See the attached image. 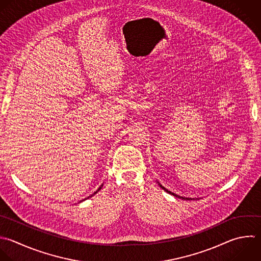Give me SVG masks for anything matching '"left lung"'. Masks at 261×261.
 Here are the masks:
<instances>
[{
	"label": "left lung",
	"mask_w": 261,
	"mask_h": 261,
	"mask_svg": "<svg viewBox=\"0 0 261 261\" xmlns=\"http://www.w3.org/2000/svg\"><path fill=\"white\" fill-rule=\"evenodd\" d=\"M158 185H159V186H160V187H161V188H162V189H163L165 192H167V193H168V194H170V195H173V196H174V197H176V198H179V199H182V200H190V199H191V198H185V197H180V196H178V195H176V194H174V193H172V192L168 191L166 188H164V187H163L162 185H160L159 182H158Z\"/></svg>",
	"instance_id": "8db88e82"
}]
</instances>
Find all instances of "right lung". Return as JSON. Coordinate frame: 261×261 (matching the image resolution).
Segmentation results:
<instances>
[{"label":"right lung","mask_w":261,"mask_h":261,"mask_svg":"<svg viewBox=\"0 0 261 261\" xmlns=\"http://www.w3.org/2000/svg\"><path fill=\"white\" fill-rule=\"evenodd\" d=\"M102 187H103V185H102V186H100V188H99V189H98V190H97V191H96V192H95V193H94V194H93V195H95V194H97V193H98V191H100V190H101V189H102Z\"/></svg>","instance_id":"right-lung-1"}]
</instances>
